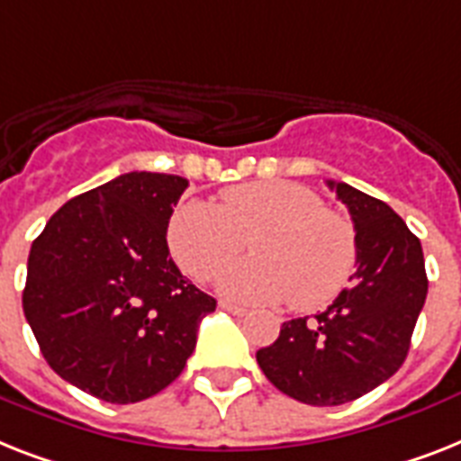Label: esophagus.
<instances>
[{
	"label": "esophagus",
	"instance_id": "esophagus-1",
	"mask_svg": "<svg viewBox=\"0 0 461 461\" xmlns=\"http://www.w3.org/2000/svg\"><path fill=\"white\" fill-rule=\"evenodd\" d=\"M220 308L227 310V312H231V315H237V317H243L249 310L246 308H239V305H231V303H220Z\"/></svg>",
	"mask_w": 461,
	"mask_h": 461
}]
</instances>
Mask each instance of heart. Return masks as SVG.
I'll return each mask as SVG.
<instances>
[{
  "label": "heart",
  "mask_w": 461,
  "mask_h": 461,
  "mask_svg": "<svg viewBox=\"0 0 461 461\" xmlns=\"http://www.w3.org/2000/svg\"><path fill=\"white\" fill-rule=\"evenodd\" d=\"M250 241V260L230 265L220 294L239 303H289L298 312L327 308L357 267L350 220L327 211L305 186L282 179L224 189L218 205L185 201L167 222V246L186 275L205 282Z\"/></svg>",
  "instance_id": "b5f03b06"
}]
</instances>
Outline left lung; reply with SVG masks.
<instances>
[{
	"instance_id": "obj_1",
	"label": "left lung",
	"mask_w": 461,
	"mask_h": 461,
	"mask_svg": "<svg viewBox=\"0 0 461 461\" xmlns=\"http://www.w3.org/2000/svg\"><path fill=\"white\" fill-rule=\"evenodd\" d=\"M327 185L357 234L350 286L320 315L284 321L256 353L272 386L317 407L362 398L398 372L429 291L421 243L398 212L346 182Z\"/></svg>"
}]
</instances>
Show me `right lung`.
<instances>
[{
	"label": "right lung",
	"instance_id": "1",
	"mask_svg": "<svg viewBox=\"0 0 461 461\" xmlns=\"http://www.w3.org/2000/svg\"><path fill=\"white\" fill-rule=\"evenodd\" d=\"M186 186L177 175L127 172L70 198L32 241L25 320L47 365L95 398L127 405L170 386L218 305L167 250Z\"/></svg>",
	"mask_w": 461,
	"mask_h": 461
}]
</instances>
